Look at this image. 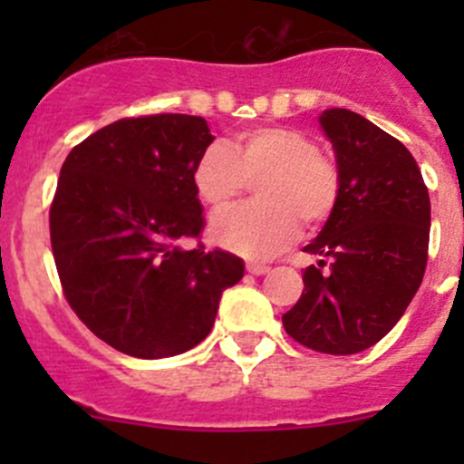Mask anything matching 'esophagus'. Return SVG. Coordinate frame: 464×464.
Here are the masks:
<instances>
[{"mask_svg": "<svg viewBox=\"0 0 464 464\" xmlns=\"http://www.w3.org/2000/svg\"><path fill=\"white\" fill-rule=\"evenodd\" d=\"M246 271H249V274H254V276H262V274H266V271H269V266L262 265V262H246Z\"/></svg>", "mask_w": 464, "mask_h": 464, "instance_id": "obj_1", "label": "esophagus"}]
</instances>
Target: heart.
<instances>
[{
  "instance_id": "obj_1",
  "label": "heart",
  "mask_w": 464,
  "mask_h": 464,
  "mask_svg": "<svg viewBox=\"0 0 464 464\" xmlns=\"http://www.w3.org/2000/svg\"><path fill=\"white\" fill-rule=\"evenodd\" d=\"M258 202L218 215L210 236L219 246L266 258L296 240L301 222L321 227L341 198L339 163L312 134L287 125H258L227 145L210 143L193 166L198 198L227 208L258 181Z\"/></svg>"
}]
</instances>
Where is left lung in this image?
I'll return each instance as SVG.
<instances>
[{
    "label": "left lung",
    "mask_w": 464,
    "mask_h": 464,
    "mask_svg": "<svg viewBox=\"0 0 464 464\" xmlns=\"http://www.w3.org/2000/svg\"><path fill=\"white\" fill-rule=\"evenodd\" d=\"M341 170V198L307 254L285 332L325 354H357L401 319L424 278L431 202L418 161L375 123L350 110L323 111ZM328 269H324V265Z\"/></svg>",
    "instance_id": "obj_1"
}]
</instances>
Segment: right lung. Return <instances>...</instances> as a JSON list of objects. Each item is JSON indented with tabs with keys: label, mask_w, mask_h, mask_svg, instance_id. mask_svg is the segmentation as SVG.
I'll return each mask as SVG.
<instances>
[{
	"label": "right lung",
	"mask_w": 464,
	"mask_h": 464,
	"mask_svg": "<svg viewBox=\"0 0 464 464\" xmlns=\"http://www.w3.org/2000/svg\"><path fill=\"white\" fill-rule=\"evenodd\" d=\"M213 143L202 116L114 121L78 143L49 210L69 307L98 339L139 359L175 357L208 336L245 262L206 251L193 166ZM198 239L190 252L179 242Z\"/></svg>",
	"instance_id": "obj_1"
}]
</instances>
